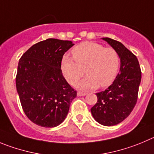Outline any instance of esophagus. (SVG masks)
<instances>
[{"label":"esophagus","instance_id":"34e87169","mask_svg":"<svg viewBox=\"0 0 154 154\" xmlns=\"http://www.w3.org/2000/svg\"><path fill=\"white\" fill-rule=\"evenodd\" d=\"M85 95H87V93H84V92H82V91L77 92V96H78V97H83V96H85Z\"/></svg>","mask_w":154,"mask_h":154}]
</instances>
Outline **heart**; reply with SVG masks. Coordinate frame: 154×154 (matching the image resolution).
<instances>
[{"mask_svg":"<svg viewBox=\"0 0 154 154\" xmlns=\"http://www.w3.org/2000/svg\"><path fill=\"white\" fill-rule=\"evenodd\" d=\"M74 59L64 56L61 70L70 84H76L85 72L87 76L77 84L79 88L95 89L111 85L119 72L120 59L117 51L93 42H84L72 49Z\"/></svg>","mask_w":154,"mask_h":154,"instance_id":"heart-1","label":"heart"}]
</instances>
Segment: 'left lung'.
Instances as JSON below:
<instances>
[{
	"instance_id": "left-lung-1",
	"label": "left lung",
	"mask_w": 154,
	"mask_h": 154,
	"mask_svg": "<svg viewBox=\"0 0 154 154\" xmlns=\"http://www.w3.org/2000/svg\"><path fill=\"white\" fill-rule=\"evenodd\" d=\"M103 39L117 51L121 60L120 71L106 90L96 93L98 100L91 108V113L100 124L113 126L125 120L135 106L141 70L137 57L124 45L110 38Z\"/></svg>"
}]
</instances>
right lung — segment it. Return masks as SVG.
<instances>
[{"label":"right lung","instance_id":"1","mask_svg":"<svg viewBox=\"0 0 154 154\" xmlns=\"http://www.w3.org/2000/svg\"><path fill=\"white\" fill-rule=\"evenodd\" d=\"M73 45L71 41L48 38L30 47L19 61L17 93L26 116L37 125H59L77 97L61 69L63 55Z\"/></svg>","mask_w":154,"mask_h":154}]
</instances>
